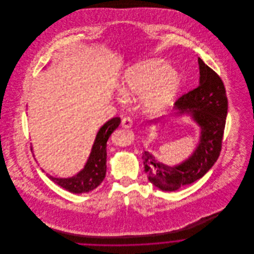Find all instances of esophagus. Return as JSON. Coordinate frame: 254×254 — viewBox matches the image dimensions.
Listing matches in <instances>:
<instances>
[{"instance_id":"esophagus-1","label":"esophagus","mask_w":254,"mask_h":254,"mask_svg":"<svg viewBox=\"0 0 254 254\" xmlns=\"http://www.w3.org/2000/svg\"><path fill=\"white\" fill-rule=\"evenodd\" d=\"M121 124H122V126L125 127V128H131L132 125H133V121H132V119H131L129 116H125V117L122 119Z\"/></svg>"}]
</instances>
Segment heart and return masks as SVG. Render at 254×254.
<instances>
[{"label":"heart","instance_id":"obj_1","mask_svg":"<svg viewBox=\"0 0 254 254\" xmlns=\"http://www.w3.org/2000/svg\"><path fill=\"white\" fill-rule=\"evenodd\" d=\"M180 86L179 74L161 60H146L129 67L123 76L120 92L126 99L141 97L143 109L156 113L172 100Z\"/></svg>","mask_w":254,"mask_h":254}]
</instances>
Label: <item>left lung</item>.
Returning <instances> with one entry per match:
<instances>
[{
  "label": "left lung",
  "instance_id": "obj_1",
  "mask_svg": "<svg viewBox=\"0 0 254 254\" xmlns=\"http://www.w3.org/2000/svg\"><path fill=\"white\" fill-rule=\"evenodd\" d=\"M199 85L175 103L179 113L188 112L201 128L200 142L193 154L181 165L165 166L148 152L143 153L148 181L158 189L173 191L200 179L214 165L222 149L228 99L222 79L198 58Z\"/></svg>",
  "mask_w": 254,
  "mask_h": 254
}]
</instances>
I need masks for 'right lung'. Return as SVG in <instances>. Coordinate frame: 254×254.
Returning a JSON list of instances; mask_svg holds the SVG:
<instances>
[{"label": "right lung", "mask_w": 254, "mask_h": 254, "mask_svg": "<svg viewBox=\"0 0 254 254\" xmlns=\"http://www.w3.org/2000/svg\"><path fill=\"white\" fill-rule=\"evenodd\" d=\"M120 117L109 120L97 134L90 157L85 168L72 178L62 179L48 176L63 189L73 192L83 193L95 190L104 181L107 172V142L111 133L119 126Z\"/></svg>", "instance_id": "add662e5"}]
</instances>
